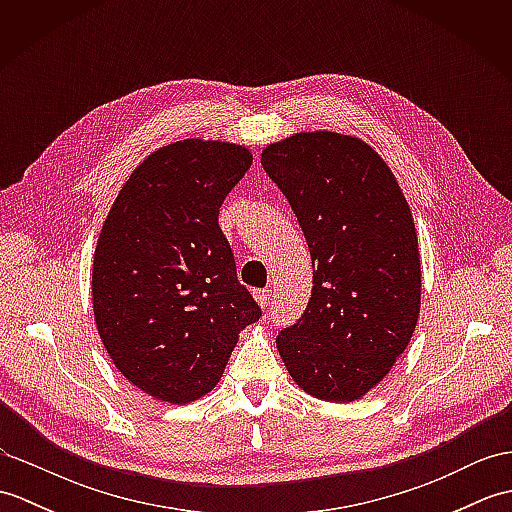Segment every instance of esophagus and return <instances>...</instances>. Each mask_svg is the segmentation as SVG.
<instances>
[{"label": "esophagus", "instance_id": "1", "mask_svg": "<svg viewBox=\"0 0 512 512\" xmlns=\"http://www.w3.org/2000/svg\"><path fill=\"white\" fill-rule=\"evenodd\" d=\"M253 297H255V301L259 303V306H262V310H268V306H270V290H255Z\"/></svg>", "mask_w": 512, "mask_h": 512}]
</instances>
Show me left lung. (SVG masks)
Segmentation results:
<instances>
[{
	"mask_svg": "<svg viewBox=\"0 0 512 512\" xmlns=\"http://www.w3.org/2000/svg\"><path fill=\"white\" fill-rule=\"evenodd\" d=\"M310 248L314 279L303 317L277 336L290 378L325 402L361 400L416 330L422 264L400 184L363 138L317 129L262 151Z\"/></svg>",
	"mask_w": 512,
	"mask_h": 512,
	"instance_id": "1",
	"label": "left lung"
}]
</instances>
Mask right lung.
Listing matches in <instances>:
<instances>
[{"label": "right lung", "mask_w": 512, "mask_h": 512, "mask_svg": "<svg viewBox=\"0 0 512 512\" xmlns=\"http://www.w3.org/2000/svg\"><path fill=\"white\" fill-rule=\"evenodd\" d=\"M253 165L246 145L184 138L140 162L92 259L94 323L129 383L169 405L217 387L239 332L262 317L217 217Z\"/></svg>", "instance_id": "right-lung-1"}]
</instances>
